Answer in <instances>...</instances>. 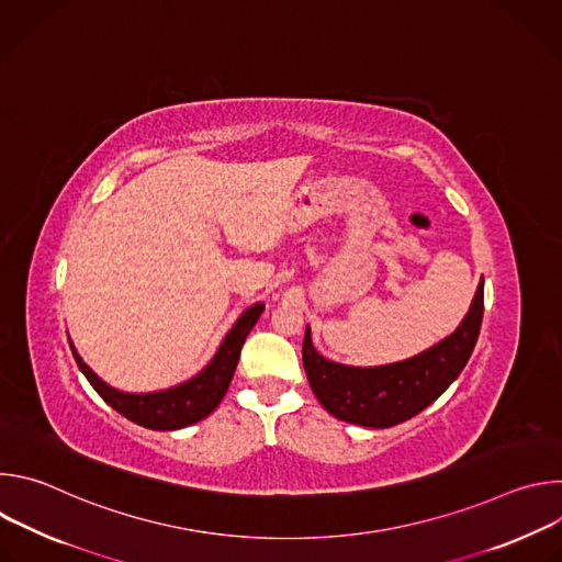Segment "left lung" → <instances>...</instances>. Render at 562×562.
Masks as SVG:
<instances>
[{
  "label": "left lung",
  "instance_id": "obj_1",
  "mask_svg": "<svg viewBox=\"0 0 562 562\" xmlns=\"http://www.w3.org/2000/svg\"><path fill=\"white\" fill-rule=\"evenodd\" d=\"M485 280L477 282L471 306L458 329L423 353L380 367H351L319 356L306 327L302 362L308 384L338 420L386 429L405 423L429 407L464 369L485 311Z\"/></svg>",
  "mask_w": 562,
  "mask_h": 562
}]
</instances>
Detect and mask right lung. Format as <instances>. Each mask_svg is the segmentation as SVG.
Returning <instances> with one entry per match:
<instances>
[{"label": "right lung", "mask_w": 562, "mask_h": 562, "mask_svg": "<svg viewBox=\"0 0 562 562\" xmlns=\"http://www.w3.org/2000/svg\"><path fill=\"white\" fill-rule=\"evenodd\" d=\"M262 311L265 304L256 302L239 313V317L220 342L215 356L191 380L148 393H128L111 386L82 360V356L72 347L70 338L68 342L79 371L87 375V380L104 397L106 405H111L117 414H122L124 418L139 427L155 431H173L206 418L222 403V397L235 373L239 351H243V345L249 331L256 327Z\"/></svg>", "instance_id": "1"}]
</instances>
